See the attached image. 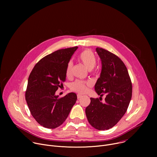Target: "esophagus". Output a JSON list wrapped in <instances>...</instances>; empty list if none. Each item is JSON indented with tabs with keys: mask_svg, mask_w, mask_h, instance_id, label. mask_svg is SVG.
<instances>
[{
	"mask_svg": "<svg viewBox=\"0 0 157 157\" xmlns=\"http://www.w3.org/2000/svg\"><path fill=\"white\" fill-rule=\"evenodd\" d=\"M81 97H82V95H81V94H78L77 95V98H78V99H80Z\"/></svg>",
	"mask_w": 157,
	"mask_h": 157,
	"instance_id": "obj_1",
	"label": "esophagus"
}]
</instances>
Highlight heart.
<instances>
[{"instance_id": "1", "label": "heart", "mask_w": 157, "mask_h": 157, "mask_svg": "<svg viewBox=\"0 0 157 157\" xmlns=\"http://www.w3.org/2000/svg\"><path fill=\"white\" fill-rule=\"evenodd\" d=\"M78 59L89 70L93 69L96 63V56L90 50H85L82 52L79 55ZM72 68L73 63L72 61H70L67 64L66 70V75L67 77H70L71 76ZM87 85H89V83L77 80L71 84L70 88L72 91L82 93L86 91Z\"/></svg>"}]
</instances>
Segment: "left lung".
Wrapping results in <instances>:
<instances>
[{"instance_id": "8db88e82", "label": "left lung", "mask_w": 157, "mask_h": 157, "mask_svg": "<svg viewBox=\"0 0 157 157\" xmlns=\"http://www.w3.org/2000/svg\"><path fill=\"white\" fill-rule=\"evenodd\" d=\"M102 64L100 77L94 86L100 98L104 94L105 101L91 98L86 108V115L94 128L108 130L113 127L126 113L132 98L131 80L123 61L114 54L103 48H96Z\"/></svg>"}]
</instances>
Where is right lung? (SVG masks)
Masks as SVG:
<instances>
[{"label":"right lung","instance_id":"add662e5","mask_svg":"<svg viewBox=\"0 0 157 157\" xmlns=\"http://www.w3.org/2000/svg\"><path fill=\"white\" fill-rule=\"evenodd\" d=\"M78 47L61 49L41 59L28 79L25 99L36 122L48 128H55L68 117L77 96L74 93L59 98L58 89L66 81L67 64Z\"/></svg>","mask_w":157,"mask_h":157}]
</instances>
